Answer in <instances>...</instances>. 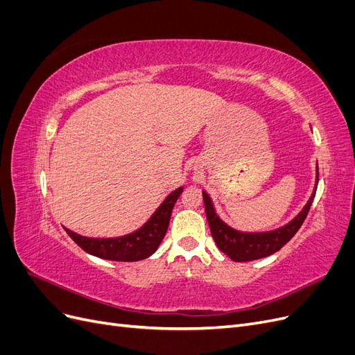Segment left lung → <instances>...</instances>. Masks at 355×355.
Here are the masks:
<instances>
[{"mask_svg":"<svg viewBox=\"0 0 355 355\" xmlns=\"http://www.w3.org/2000/svg\"><path fill=\"white\" fill-rule=\"evenodd\" d=\"M317 184H318V166H317L315 187L313 189V194H311L308 202L304 206V209L300 210L288 223L283 225V227L272 231H265V232H243V231L231 228L228 223H225L218 216L210 196L206 191H202L204 207H206L207 222H209L214 243H216V245L225 254L230 256L235 262H249V261L262 259V257H266L278 252L287 241H290V239H292L300 228V225L304 223L311 204H313V200L315 197Z\"/></svg>","mask_w":355,"mask_h":355,"instance_id":"8db88e82","label":"left lung"}]
</instances>
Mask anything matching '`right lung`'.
<instances>
[{
    "label": "right lung",
    "mask_w": 355,
    "mask_h": 355,
    "mask_svg": "<svg viewBox=\"0 0 355 355\" xmlns=\"http://www.w3.org/2000/svg\"><path fill=\"white\" fill-rule=\"evenodd\" d=\"M182 191H184V187L171 191L166 200L159 204V207L153 213V216L141 228L130 234L121 235V237L94 239L80 235L68 228H65V231L83 250L93 256L102 257V259L118 262H136L146 259L163 241L168 228L171 210H173L175 202L178 201Z\"/></svg>",
    "instance_id": "obj_1"
}]
</instances>
